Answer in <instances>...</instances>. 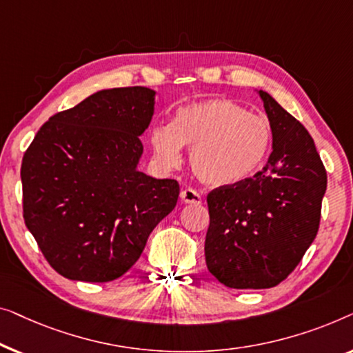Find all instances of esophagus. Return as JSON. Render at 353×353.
<instances>
[{"instance_id": "obj_1", "label": "esophagus", "mask_w": 353, "mask_h": 353, "mask_svg": "<svg viewBox=\"0 0 353 353\" xmlns=\"http://www.w3.org/2000/svg\"><path fill=\"white\" fill-rule=\"evenodd\" d=\"M181 198L183 203H192V205H200L201 203V195L193 188H185V190L181 192Z\"/></svg>"}]
</instances>
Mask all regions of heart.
I'll return each mask as SVG.
<instances>
[{
	"mask_svg": "<svg viewBox=\"0 0 353 353\" xmlns=\"http://www.w3.org/2000/svg\"><path fill=\"white\" fill-rule=\"evenodd\" d=\"M150 142L163 166H176L181 147H192L193 174L208 185L228 187L261 170L270 150L272 128L240 103L211 99L179 108L170 126L152 129Z\"/></svg>",
	"mask_w": 353,
	"mask_h": 353,
	"instance_id": "1",
	"label": "heart"
}]
</instances>
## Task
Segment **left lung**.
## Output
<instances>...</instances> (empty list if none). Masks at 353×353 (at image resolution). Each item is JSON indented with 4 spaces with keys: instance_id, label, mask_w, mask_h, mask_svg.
Here are the masks:
<instances>
[{
    "instance_id": "1",
    "label": "left lung",
    "mask_w": 353,
    "mask_h": 353,
    "mask_svg": "<svg viewBox=\"0 0 353 353\" xmlns=\"http://www.w3.org/2000/svg\"><path fill=\"white\" fill-rule=\"evenodd\" d=\"M272 128L264 170L208 193V270L235 290L276 286L296 269L319 232L326 170L307 129L259 91Z\"/></svg>"
}]
</instances>
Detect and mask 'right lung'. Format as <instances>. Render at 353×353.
<instances>
[{
	"mask_svg": "<svg viewBox=\"0 0 353 353\" xmlns=\"http://www.w3.org/2000/svg\"><path fill=\"white\" fill-rule=\"evenodd\" d=\"M153 105L148 88L103 89L49 118L23 155V221L68 280L125 275L174 210L177 181L137 170Z\"/></svg>",
	"mask_w": 353,
	"mask_h": 353,
	"instance_id": "obj_1",
	"label": "right lung"
}]
</instances>
